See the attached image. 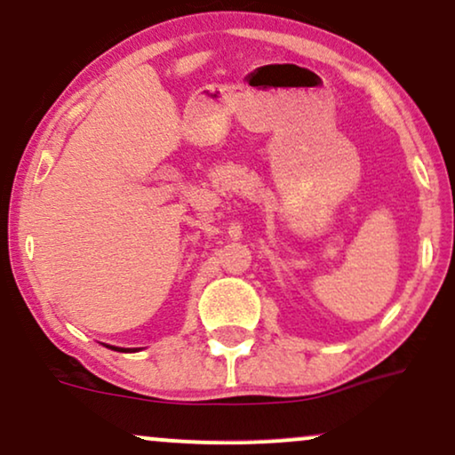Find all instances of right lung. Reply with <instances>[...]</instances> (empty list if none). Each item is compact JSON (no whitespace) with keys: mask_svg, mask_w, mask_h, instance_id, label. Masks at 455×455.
Returning <instances> with one entry per match:
<instances>
[{"mask_svg":"<svg viewBox=\"0 0 455 455\" xmlns=\"http://www.w3.org/2000/svg\"><path fill=\"white\" fill-rule=\"evenodd\" d=\"M113 348V351H119V348H115V347H111ZM122 351H124V348H122Z\"/></svg>","mask_w":455,"mask_h":455,"instance_id":"right-lung-1","label":"right lung"}]
</instances>
